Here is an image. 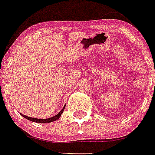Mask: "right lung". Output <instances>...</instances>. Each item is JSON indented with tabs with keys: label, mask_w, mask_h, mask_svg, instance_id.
Wrapping results in <instances>:
<instances>
[{
	"label": "right lung",
	"mask_w": 155,
	"mask_h": 155,
	"mask_svg": "<svg viewBox=\"0 0 155 155\" xmlns=\"http://www.w3.org/2000/svg\"><path fill=\"white\" fill-rule=\"evenodd\" d=\"M65 106L63 107V109L60 112L58 113V114L54 116V117H49V118H46V119H39V118H35V117H28V116H25L24 114H21L25 118H26V119L29 120V121H32V122H38V123H49V122H54V121H56L58 120L59 117H61V115L62 114L63 111L65 110Z\"/></svg>",
	"instance_id": "add662e5"
}]
</instances>
